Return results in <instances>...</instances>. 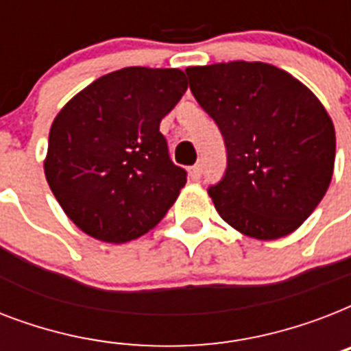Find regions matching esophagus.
Returning <instances> with one entry per match:
<instances>
[{
  "label": "esophagus",
  "instance_id": "1",
  "mask_svg": "<svg viewBox=\"0 0 351 351\" xmlns=\"http://www.w3.org/2000/svg\"><path fill=\"white\" fill-rule=\"evenodd\" d=\"M189 176H191L193 180H198V178L202 176V164L193 165L191 169H189Z\"/></svg>",
  "mask_w": 351,
  "mask_h": 351
}]
</instances>
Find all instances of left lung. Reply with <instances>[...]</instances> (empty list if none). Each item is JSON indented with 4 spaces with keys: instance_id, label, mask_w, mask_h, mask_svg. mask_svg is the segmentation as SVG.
I'll list each match as a JSON object with an SVG mask.
<instances>
[{
    "instance_id": "8db88e82",
    "label": "left lung",
    "mask_w": 351,
    "mask_h": 351,
    "mask_svg": "<svg viewBox=\"0 0 351 351\" xmlns=\"http://www.w3.org/2000/svg\"><path fill=\"white\" fill-rule=\"evenodd\" d=\"M186 74L224 136L228 167L208 189L220 217L258 240L293 233L332 182L335 129L324 106L269 63H215Z\"/></svg>"
}]
</instances>
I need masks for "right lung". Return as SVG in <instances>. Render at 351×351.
<instances>
[{"label":"right lung","mask_w":351,"mask_h":351,"mask_svg":"<svg viewBox=\"0 0 351 351\" xmlns=\"http://www.w3.org/2000/svg\"><path fill=\"white\" fill-rule=\"evenodd\" d=\"M187 89L180 69L125 67L80 90L49 132L45 176L84 233L123 244L153 230L186 186L160 121Z\"/></svg>","instance_id":"right-lung-1"}]
</instances>
